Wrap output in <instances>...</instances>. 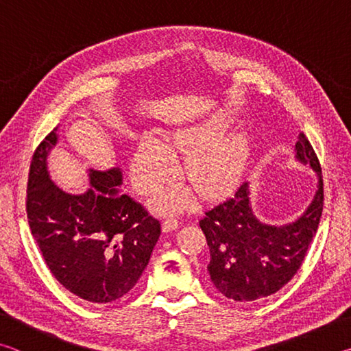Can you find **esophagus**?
Here are the masks:
<instances>
[{
	"label": "esophagus",
	"instance_id": "esophagus-1",
	"mask_svg": "<svg viewBox=\"0 0 351 351\" xmlns=\"http://www.w3.org/2000/svg\"><path fill=\"white\" fill-rule=\"evenodd\" d=\"M178 226H180V219H178L176 217H169V218H165V221L162 223V229H164V232H170V230L176 229Z\"/></svg>",
	"mask_w": 351,
	"mask_h": 351
}]
</instances>
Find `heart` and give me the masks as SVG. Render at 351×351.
I'll return each mask as SVG.
<instances>
[{
    "label": "heart",
    "instance_id": "b5f03b06",
    "mask_svg": "<svg viewBox=\"0 0 351 351\" xmlns=\"http://www.w3.org/2000/svg\"><path fill=\"white\" fill-rule=\"evenodd\" d=\"M219 136V127L207 123L204 127L189 130L176 134L171 139L178 152H192L186 173L190 182L201 193L213 195L229 187L239 175L241 165V152L235 142H219L212 144ZM178 173L176 158L167 142L154 134H144L136 148L132 164V181L139 193H152L162 184L173 180ZM190 201L186 190L173 189L156 201L161 209L184 206Z\"/></svg>",
    "mask_w": 351,
    "mask_h": 351
}]
</instances>
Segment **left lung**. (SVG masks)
<instances>
[{
  "label": "left lung",
  "mask_w": 351,
  "mask_h": 351,
  "mask_svg": "<svg viewBox=\"0 0 351 351\" xmlns=\"http://www.w3.org/2000/svg\"><path fill=\"white\" fill-rule=\"evenodd\" d=\"M295 158L310 164L319 176L316 195L294 223L269 226L254 215L249 184L204 212L199 219L210 249L207 271L215 288L228 299L252 302L283 288L304 263L324 209L322 169L304 133L295 144Z\"/></svg>",
  "instance_id": "left-lung-1"
}]
</instances>
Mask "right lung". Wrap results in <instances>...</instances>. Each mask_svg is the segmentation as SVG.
Instances as JSON below:
<instances>
[{
  "mask_svg": "<svg viewBox=\"0 0 351 351\" xmlns=\"http://www.w3.org/2000/svg\"><path fill=\"white\" fill-rule=\"evenodd\" d=\"M57 128L34 152L26 212L34 240L47 268L80 299L108 304L138 283L161 235V223L121 189L119 169L90 170L82 195L51 181L46 158Z\"/></svg>",
  "mask_w": 351,
  "mask_h": 351,
  "instance_id": "add662e5",
  "label": "right lung"
}]
</instances>
